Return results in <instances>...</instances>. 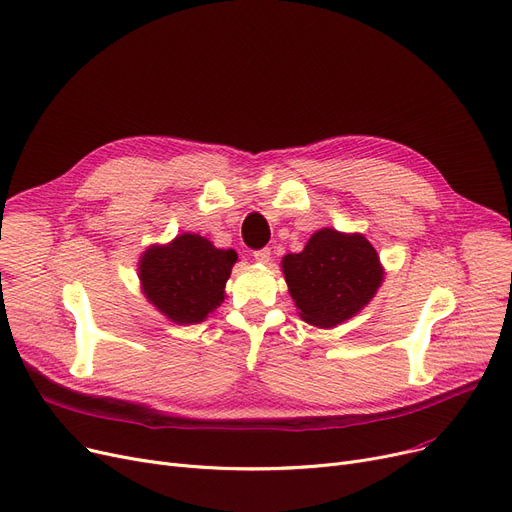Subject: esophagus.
<instances>
[{"label":"esophagus","mask_w":512,"mask_h":512,"mask_svg":"<svg viewBox=\"0 0 512 512\" xmlns=\"http://www.w3.org/2000/svg\"><path fill=\"white\" fill-rule=\"evenodd\" d=\"M253 257H255V261H259V263H269V259H271V249H269V247L257 249V251H253Z\"/></svg>","instance_id":"obj_1"}]
</instances>
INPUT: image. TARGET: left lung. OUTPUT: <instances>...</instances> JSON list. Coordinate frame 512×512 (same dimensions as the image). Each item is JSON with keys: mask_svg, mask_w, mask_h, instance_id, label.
Segmentation results:
<instances>
[{"mask_svg": "<svg viewBox=\"0 0 512 512\" xmlns=\"http://www.w3.org/2000/svg\"><path fill=\"white\" fill-rule=\"evenodd\" d=\"M282 267L300 317L317 327L354 317L383 282L379 255L366 238L333 228L315 232L302 253L282 259Z\"/></svg>", "mask_w": 512, "mask_h": 512, "instance_id": "8db88e82", "label": "left lung"}]
</instances>
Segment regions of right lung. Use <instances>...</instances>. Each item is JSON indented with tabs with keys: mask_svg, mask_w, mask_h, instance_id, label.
Instances as JSON below:
<instances>
[{
	"mask_svg": "<svg viewBox=\"0 0 512 512\" xmlns=\"http://www.w3.org/2000/svg\"><path fill=\"white\" fill-rule=\"evenodd\" d=\"M236 259L232 249H216L208 238L183 234L144 253L140 280L160 313L179 325H193L224 302V286Z\"/></svg>",
	"mask_w": 512,
	"mask_h": 512,
	"instance_id": "right-lung-1",
	"label": "right lung"
}]
</instances>
